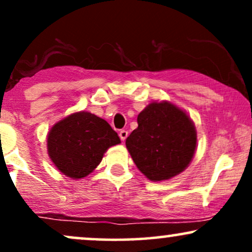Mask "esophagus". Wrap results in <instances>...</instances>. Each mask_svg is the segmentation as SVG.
<instances>
[{"instance_id": "34e87169", "label": "esophagus", "mask_w": 252, "mask_h": 252, "mask_svg": "<svg viewBox=\"0 0 252 252\" xmlns=\"http://www.w3.org/2000/svg\"><path fill=\"white\" fill-rule=\"evenodd\" d=\"M118 135H120L121 140L126 141V138L128 137V131H126V130H120V132H118Z\"/></svg>"}]
</instances>
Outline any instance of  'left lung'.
<instances>
[{
  "instance_id": "obj_1",
  "label": "left lung",
  "mask_w": 252,
  "mask_h": 252,
  "mask_svg": "<svg viewBox=\"0 0 252 252\" xmlns=\"http://www.w3.org/2000/svg\"><path fill=\"white\" fill-rule=\"evenodd\" d=\"M137 124L126 146L149 180H168L189 167L195 153L196 131L186 112L169 102H154L140 112Z\"/></svg>"
}]
</instances>
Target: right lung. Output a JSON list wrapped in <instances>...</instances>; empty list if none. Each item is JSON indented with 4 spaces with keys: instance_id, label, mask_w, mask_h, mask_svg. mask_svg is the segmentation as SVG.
I'll use <instances>...</instances> for the list:
<instances>
[{
    "instance_id": "add662e5",
    "label": "right lung",
    "mask_w": 252,
    "mask_h": 252,
    "mask_svg": "<svg viewBox=\"0 0 252 252\" xmlns=\"http://www.w3.org/2000/svg\"><path fill=\"white\" fill-rule=\"evenodd\" d=\"M121 143L117 132L103 118L88 111L74 112L56 123L47 136L52 162L63 174L82 179L94 172L104 153Z\"/></svg>"
}]
</instances>
